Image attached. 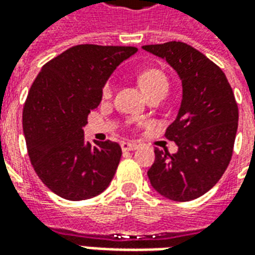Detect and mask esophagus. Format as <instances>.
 <instances>
[{
	"instance_id": "1",
	"label": "esophagus",
	"mask_w": 255,
	"mask_h": 255,
	"mask_svg": "<svg viewBox=\"0 0 255 255\" xmlns=\"http://www.w3.org/2000/svg\"><path fill=\"white\" fill-rule=\"evenodd\" d=\"M139 147L138 143H132V142H123L122 149L123 151H133Z\"/></svg>"
}]
</instances>
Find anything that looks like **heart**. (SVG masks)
Here are the masks:
<instances>
[{
	"mask_svg": "<svg viewBox=\"0 0 255 255\" xmlns=\"http://www.w3.org/2000/svg\"><path fill=\"white\" fill-rule=\"evenodd\" d=\"M139 84L142 86V89L144 90V93L147 94L150 91H154L157 89H161V87H168V80H166L165 75L158 71V69H146L143 72L139 75ZM112 91H113V84L111 82L104 86V90H102V94L105 98L111 97Z\"/></svg>",
	"mask_w": 255,
	"mask_h": 255,
	"instance_id": "heart-1",
	"label": "heart"
}]
</instances>
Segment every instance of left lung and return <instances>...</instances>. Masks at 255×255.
<instances>
[{
    "instance_id": "1",
    "label": "left lung",
    "mask_w": 255,
    "mask_h": 255,
    "mask_svg": "<svg viewBox=\"0 0 255 255\" xmlns=\"http://www.w3.org/2000/svg\"><path fill=\"white\" fill-rule=\"evenodd\" d=\"M142 49L165 60L182 82L180 108L166 129L177 151L171 155L154 150L150 184L171 201H191L213 187L230 164L239 119L235 97L224 72L187 43Z\"/></svg>"
}]
</instances>
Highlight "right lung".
Segmentation results:
<instances>
[{"label":"right lung","instance_id":"obj_1","mask_svg":"<svg viewBox=\"0 0 255 255\" xmlns=\"http://www.w3.org/2000/svg\"><path fill=\"white\" fill-rule=\"evenodd\" d=\"M132 46L78 45L45 64L23 111V131L31 164L43 184L68 201L97 197L116 173L122 147L84 139L90 111Z\"/></svg>","mask_w":255,"mask_h":255}]
</instances>
